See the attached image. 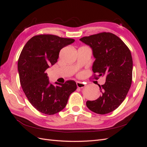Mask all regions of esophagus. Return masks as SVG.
<instances>
[{"instance_id":"esophagus-1","label":"esophagus","mask_w":147,"mask_h":147,"mask_svg":"<svg viewBox=\"0 0 147 147\" xmlns=\"http://www.w3.org/2000/svg\"><path fill=\"white\" fill-rule=\"evenodd\" d=\"M85 83H82V82H77V86L78 88H84V86H85Z\"/></svg>"}]
</instances>
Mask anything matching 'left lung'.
Returning <instances> with one entry per match:
<instances>
[{"label": "left lung", "instance_id": "left-lung-1", "mask_svg": "<svg viewBox=\"0 0 147 147\" xmlns=\"http://www.w3.org/2000/svg\"><path fill=\"white\" fill-rule=\"evenodd\" d=\"M80 40L92 50L96 58L92 65L94 77L97 79L106 75L105 84L99 85L102 96L95 100H88L87 107L97 114L112 112L126 98L131 86V51L118 36L110 32H101Z\"/></svg>", "mask_w": 147, "mask_h": 147}]
</instances>
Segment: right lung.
I'll list each match as a JSON object with an SVG mask.
<instances>
[{"instance_id": "right-lung-1", "label": "right lung", "mask_w": 147, "mask_h": 147, "mask_svg": "<svg viewBox=\"0 0 147 147\" xmlns=\"http://www.w3.org/2000/svg\"><path fill=\"white\" fill-rule=\"evenodd\" d=\"M73 38L51 34L35 35L23 47L18 62L20 83L30 103L40 112L54 115L64 109L77 84L50 83L46 70L57 63L60 50L74 43Z\"/></svg>"}]
</instances>
